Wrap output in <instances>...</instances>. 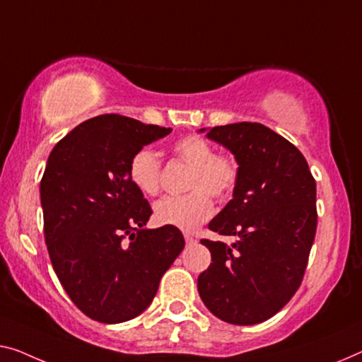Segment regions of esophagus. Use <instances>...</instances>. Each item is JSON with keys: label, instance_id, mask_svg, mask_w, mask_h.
I'll return each mask as SVG.
<instances>
[{"label": "esophagus", "instance_id": "1", "mask_svg": "<svg viewBox=\"0 0 362 362\" xmlns=\"http://www.w3.org/2000/svg\"><path fill=\"white\" fill-rule=\"evenodd\" d=\"M183 237H185V242H187V244H188V245L195 244V242H197V239H195V235H193V234H190V233H185V235H183Z\"/></svg>", "mask_w": 362, "mask_h": 362}]
</instances>
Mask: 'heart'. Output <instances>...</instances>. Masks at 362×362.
<instances>
[{
  "label": "heart",
  "instance_id": "obj_1",
  "mask_svg": "<svg viewBox=\"0 0 362 362\" xmlns=\"http://www.w3.org/2000/svg\"><path fill=\"white\" fill-rule=\"evenodd\" d=\"M172 153L192 167L185 195L164 197L154 204L159 224L182 230L195 229L213 214L214 204L209 195L226 199L233 195L240 179V165L230 154H214L211 143L197 134H188L172 144ZM129 182L144 195L154 197L160 190V159L149 148H141L129 158Z\"/></svg>",
  "mask_w": 362,
  "mask_h": 362
}]
</instances>
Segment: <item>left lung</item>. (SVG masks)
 Here are the masks:
<instances>
[{
	"label": "left lung",
	"mask_w": 362,
	"mask_h": 362,
	"mask_svg": "<svg viewBox=\"0 0 362 362\" xmlns=\"http://www.w3.org/2000/svg\"><path fill=\"white\" fill-rule=\"evenodd\" d=\"M206 136L234 154L240 179L208 226L237 240H202L213 263L198 276V293L218 319L255 325L281 310L304 278L317 230L315 180L300 151L262 123L214 127Z\"/></svg>",
	"instance_id": "obj_1"
}]
</instances>
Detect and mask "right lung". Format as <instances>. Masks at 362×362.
<instances>
[{
  "label": "right lung",
  "instance_id": "right-lung-1",
  "mask_svg": "<svg viewBox=\"0 0 362 362\" xmlns=\"http://www.w3.org/2000/svg\"><path fill=\"white\" fill-rule=\"evenodd\" d=\"M170 132L99 115L48 156L40 182L48 255L69 299L93 320L120 323L146 310L185 247L177 228L144 229L153 209L128 177L129 158Z\"/></svg>",
  "mask_w": 362,
  "mask_h": 362
}]
</instances>
